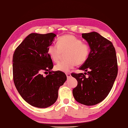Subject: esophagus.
<instances>
[{
	"label": "esophagus",
	"mask_w": 128,
	"mask_h": 128,
	"mask_svg": "<svg viewBox=\"0 0 128 128\" xmlns=\"http://www.w3.org/2000/svg\"><path fill=\"white\" fill-rule=\"evenodd\" d=\"M66 76L68 78H70V76H71V74L70 73H66Z\"/></svg>",
	"instance_id": "obj_1"
}]
</instances>
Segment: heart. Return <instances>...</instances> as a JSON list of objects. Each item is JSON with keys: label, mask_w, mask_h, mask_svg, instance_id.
<instances>
[{"label": "heart", "mask_w": 128, "mask_h": 128, "mask_svg": "<svg viewBox=\"0 0 128 128\" xmlns=\"http://www.w3.org/2000/svg\"><path fill=\"white\" fill-rule=\"evenodd\" d=\"M58 44H52L48 49V52L52 59L58 62L62 52H66V58L67 60L59 62L54 66L57 71L68 72L76 66L83 64L88 58L90 48L88 45L82 43L81 39L72 35L68 34L59 38Z\"/></svg>", "instance_id": "heart-1"}]
</instances>
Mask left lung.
I'll use <instances>...</instances> for the list:
<instances>
[{"label": "left lung", "instance_id": "left-lung-1", "mask_svg": "<svg viewBox=\"0 0 128 128\" xmlns=\"http://www.w3.org/2000/svg\"><path fill=\"white\" fill-rule=\"evenodd\" d=\"M82 38L88 42L90 51L79 68L84 70V74H72L78 82L72 95L79 103L91 106L102 102L110 92L118 70L117 59L112 42L99 33H83Z\"/></svg>", "mask_w": 128, "mask_h": 128}]
</instances>
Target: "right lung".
<instances>
[{
	"mask_svg": "<svg viewBox=\"0 0 128 128\" xmlns=\"http://www.w3.org/2000/svg\"><path fill=\"white\" fill-rule=\"evenodd\" d=\"M54 33H31L16 48L12 56L14 82L18 92L31 106L46 108L54 104L58 90L66 80L63 72L52 71V60L48 52ZM43 71L49 73L46 77Z\"/></svg>",
	"mask_w": 128,
	"mask_h": 128,
	"instance_id": "obj_1",
	"label": "right lung"
}]
</instances>
